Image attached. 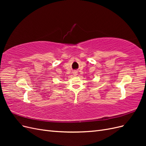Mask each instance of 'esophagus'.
Returning <instances> with one entry per match:
<instances>
[{"label":"esophagus","mask_w":146,"mask_h":146,"mask_svg":"<svg viewBox=\"0 0 146 146\" xmlns=\"http://www.w3.org/2000/svg\"><path fill=\"white\" fill-rule=\"evenodd\" d=\"M73 74L74 75V76H77V70H74V71H73Z\"/></svg>","instance_id":"obj_1"}]
</instances>
